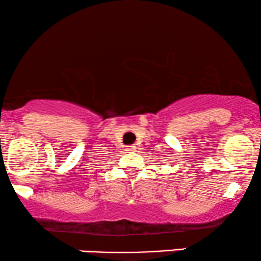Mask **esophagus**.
Wrapping results in <instances>:
<instances>
[{
	"label": "esophagus",
	"instance_id": "esophagus-1",
	"mask_svg": "<svg viewBox=\"0 0 261 261\" xmlns=\"http://www.w3.org/2000/svg\"><path fill=\"white\" fill-rule=\"evenodd\" d=\"M126 151H128V152H134V151H135V146H127Z\"/></svg>",
	"mask_w": 261,
	"mask_h": 261
}]
</instances>
